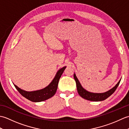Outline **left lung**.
<instances>
[{
    "mask_svg": "<svg viewBox=\"0 0 129 129\" xmlns=\"http://www.w3.org/2000/svg\"><path fill=\"white\" fill-rule=\"evenodd\" d=\"M74 78L75 80L76 81V87H77V90L79 93V95L81 97L85 99L90 100V101H100L105 100L106 99L109 98L110 95L115 91L116 89H117V86H119L120 84V82L121 81V79L119 80V81L117 83V84L113 88H112L109 91H106L104 93H92L90 92L86 91V90H85L82 86L81 85L80 83H79L78 78H76L75 74H74Z\"/></svg>",
    "mask_w": 129,
    "mask_h": 129,
    "instance_id": "obj_1",
    "label": "left lung"
}]
</instances>
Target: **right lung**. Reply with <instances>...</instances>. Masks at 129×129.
Instances as JSON below:
<instances>
[{
	"mask_svg": "<svg viewBox=\"0 0 129 129\" xmlns=\"http://www.w3.org/2000/svg\"><path fill=\"white\" fill-rule=\"evenodd\" d=\"M65 68H66V67H64L61 69H60L57 72L56 75L55 76L54 79L51 83L47 87L42 90L29 92L21 90L15 85H14V86L23 96L25 97L27 99L31 101H33V102H40V101L46 100L53 96L54 94H55L57 88V85H58L59 79L65 69Z\"/></svg>",
	"mask_w": 129,
	"mask_h": 129,
	"instance_id": "add662e5",
	"label": "right lung"
}]
</instances>
